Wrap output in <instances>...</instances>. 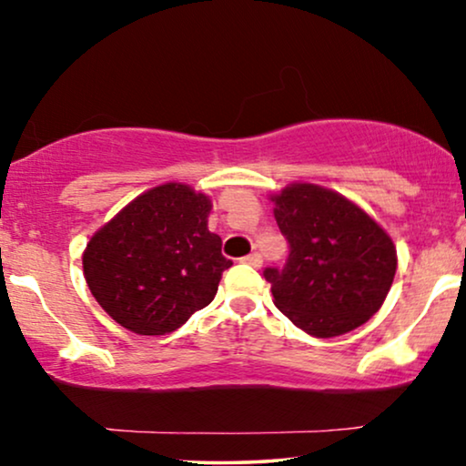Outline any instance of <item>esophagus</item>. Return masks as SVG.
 Here are the masks:
<instances>
[{
  "label": "esophagus",
  "mask_w": 466,
  "mask_h": 466,
  "mask_svg": "<svg viewBox=\"0 0 466 466\" xmlns=\"http://www.w3.org/2000/svg\"><path fill=\"white\" fill-rule=\"evenodd\" d=\"M243 262L245 264H251V267H262V256H260V253H256V251H253V253H249V256H245L243 258Z\"/></svg>",
  "instance_id": "obj_1"
}]
</instances>
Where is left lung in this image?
<instances>
[{
    "label": "left lung",
    "instance_id": "left-lung-1",
    "mask_svg": "<svg viewBox=\"0 0 466 466\" xmlns=\"http://www.w3.org/2000/svg\"><path fill=\"white\" fill-rule=\"evenodd\" d=\"M270 202L290 245L284 268L264 270L277 309L314 338L368 322L398 268L390 234L352 199L311 182H292Z\"/></svg>",
    "mask_w": 466,
    "mask_h": 466
}]
</instances>
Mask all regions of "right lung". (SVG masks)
<instances>
[{"mask_svg":"<svg viewBox=\"0 0 466 466\" xmlns=\"http://www.w3.org/2000/svg\"><path fill=\"white\" fill-rule=\"evenodd\" d=\"M213 202L185 182L144 191L92 234L84 277L98 305L139 335H165L215 299L223 258Z\"/></svg>","mask_w":466,"mask_h":466,"instance_id":"obj_1","label":"right lung"}]
</instances>
